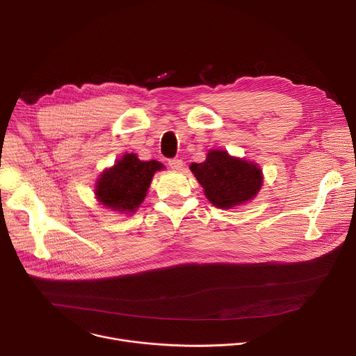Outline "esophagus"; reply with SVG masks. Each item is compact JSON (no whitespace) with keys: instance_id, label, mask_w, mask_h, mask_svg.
<instances>
[{"instance_id":"obj_1","label":"esophagus","mask_w":356,"mask_h":356,"mask_svg":"<svg viewBox=\"0 0 356 356\" xmlns=\"http://www.w3.org/2000/svg\"><path fill=\"white\" fill-rule=\"evenodd\" d=\"M168 163H169V166H170L173 170H180V169L183 168V165H184L181 159H170Z\"/></svg>"}]
</instances>
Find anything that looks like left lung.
Masks as SVG:
<instances>
[{"label":"left lung","instance_id":"obj_1","mask_svg":"<svg viewBox=\"0 0 356 356\" xmlns=\"http://www.w3.org/2000/svg\"><path fill=\"white\" fill-rule=\"evenodd\" d=\"M190 170L218 209H231L252 200L262 186V172L257 165L232 158L225 150H210L207 159L191 163Z\"/></svg>","mask_w":356,"mask_h":356}]
</instances>
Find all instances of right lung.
Masks as SVG:
<instances>
[{
	"instance_id": "right-lung-1",
	"label": "right lung",
	"mask_w": 356,
	"mask_h": 356,
	"mask_svg": "<svg viewBox=\"0 0 356 356\" xmlns=\"http://www.w3.org/2000/svg\"><path fill=\"white\" fill-rule=\"evenodd\" d=\"M163 165L142 162L134 154L125 155L98 179L95 195L101 204L114 211L134 213L143 201L155 172Z\"/></svg>"
}]
</instances>
